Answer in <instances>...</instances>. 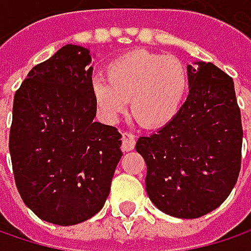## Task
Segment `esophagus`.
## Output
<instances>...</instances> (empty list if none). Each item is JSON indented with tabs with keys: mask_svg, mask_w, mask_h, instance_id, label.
<instances>
[{
	"mask_svg": "<svg viewBox=\"0 0 251 251\" xmlns=\"http://www.w3.org/2000/svg\"><path fill=\"white\" fill-rule=\"evenodd\" d=\"M122 148L124 151H132L135 148V136L129 132L122 135Z\"/></svg>",
	"mask_w": 251,
	"mask_h": 251,
	"instance_id": "obj_1",
	"label": "esophagus"
}]
</instances>
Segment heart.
I'll use <instances>...</instances> for the list:
<instances>
[{
  "label": "heart",
  "instance_id": "b5f03b06",
  "mask_svg": "<svg viewBox=\"0 0 251 251\" xmlns=\"http://www.w3.org/2000/svg\"><path fill=\"white\" fill-rule=\"evenodd\" d=\"M106 78L94 79L91 94L100 116L118 122L127 110L147 127L172 124L184 104L189 78L180 61L147 50H133L106 67Z\"/></svg>",
  "mask_w": 251,
  "mask_h": 251
}]
</instances>
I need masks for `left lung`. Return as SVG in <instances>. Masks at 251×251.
I'll list each match as a JSON object with an SVG mask.
<instances>
[{
  "label": "left lung",
  "mask_w": 251,
  "mask_h": 251,
  "mask_svg": "<svg viewBox=\"0 0 251 251\" xmlns=\"http://www.w3.org/2000/svg\"><path fill=\"white\" fill-rule=\"evenodd\" d=\"M189 96L172 124L135 145L147 193L164 214L193 220L217 209L237 183L243 127L232 78L211 62L187 65Z\"/></svg>",
  "instance_id": "1"
}]
</instances>
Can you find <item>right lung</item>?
Segmentation results:
<instances>
[{
  "mask_svg": "<svg viewBox=\"0 0 251 251\" xmlns=\"http://www.w3.org/2000/svg\"><path fill=\"white\" fill-rule=\"evenodd\" d=\"M88 49L62 46L36 65L16 91L10 154L27 208L56 226H75L104 205L122 135L94 122Z\"/></svg>",
  "mask_w": 251,
  "mask_h": 251,
  "instance_id": "obj_1",
  "label": "right lung"
}]
</instances>
